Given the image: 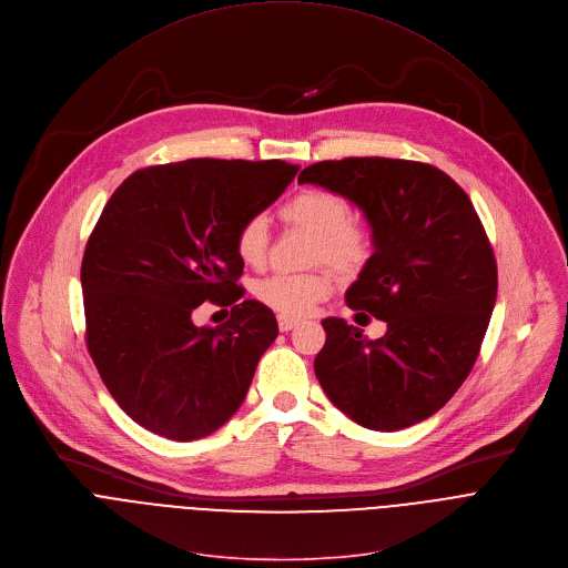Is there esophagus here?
<instances>
[{
	"instance_id": "34e87169",
	"label": "esophagus",
	"mask_w": 568,
	"mask_h": 568,
	"mask_svg": "<svg viewBox=\"0 0 568 568\" xmlns=\"http://www.w3.org/2000/svg\"><path fill=\"white\" fill-rule=\"evenodd\" d=\"M298 325V321L296 318H292V316H278V329L281 332H290V329H294Z\"/></svg>"
}]
</instances>
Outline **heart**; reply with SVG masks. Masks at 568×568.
<instances>
[{
	"label": "heart",
	"mask_w": 568,
	"mask_h": 568,
	"mask_svg": "<svg viewBox=\"0 0 568 568\" xmlns=\"http://www.w3.org/2000/svg\"><path fill=\"white\" fill-rule=\"evenodd\" d=\"M283 221L314 234L310 263H327L341 274H356L372 256L369 230L354 221L347 199L327 189H303L281 207ZM267 221L250 216L236 232V252L245 265L258 267L267 256ZM334 290L329 270L318 267L305 274H274L256 283L261 303L283 316H305Z\"/></svg>",
	"instance_id": "obj_1"
}]
</instances>
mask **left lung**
Listing matches in <instances>:
<instances>
[{
	"mask_svg": "<svg viewBox=\"0 0 568 568\" xmlns=\"http://www.w3.org/2000/svg\"><path fill=\"white\" fill-rule=\"evenodd\" d=\"M298 182L363 212L374 252L345 303L388 323L369 341L343 318H323L327 338L314 358L321 388L369 430L433 417L470 374L497 298L495 254L470 199L442 169L395 158L323 160Z\"/></svg>",
	"mask_w": 568,
	"mask_h": 568,
	"instance_id": "1",
	"label": "left lung"
}]
</instances>
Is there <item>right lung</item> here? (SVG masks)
<instances>
[{"instance_id":"right-lung-1","label":"right lung","mask_w":568,"mask_h":568,"mask_svg":"<svg viewBox=\"0 0 568 568\" xmlns=\"http://www.w3.org/2000/svg\"><path fill=\"white\" fill-rule=\"evenodd\" d=\"M298 166L196 158L131 173L109 199L82 258L87 347L118 406L173 442L219 430L241 408L276 316L243 301L236 232L267 210ZM232 304L219 328L191 318Z\"/></svg>"}]
</instances>
